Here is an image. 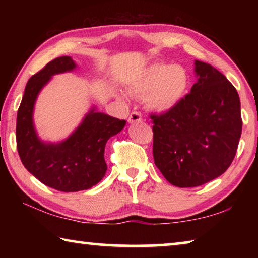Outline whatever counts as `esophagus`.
Here are the masks:
<instances>
[{"label": "esophagus", "mask_w": 258, "mask_h": 258, "mask_svg": "<svg viewBox=\"0 0 258 258\" xmlns=\"http://www.w3.org/2000/svg\"><path fill=\"white\" fill-rule=\"evenodd\" d=\"M139 121H142V115L138 111H133L131 112V115L128 117V123L133 124V123H139Z\"/></svg>", "instance_id": "obj_1"}]
</instances>
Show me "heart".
I'll use <instances>...</instances> for the list:
<instances>
[{"mask_svg": "<svg viewBox=\"0 0 258 258\" xmlns=\"http://www.w3.org/2000/svg\"><path fill=\"white\" fill-rule=\"evenodd\" d=\"M128 89L156 111L175 108L187 93L189 75L180 64L154 63L131 78Z\"/></svg>", "mask_w": 258, "mask_h": 258, "instance_id": "heart-1", "label": "heart"}]
</instances>
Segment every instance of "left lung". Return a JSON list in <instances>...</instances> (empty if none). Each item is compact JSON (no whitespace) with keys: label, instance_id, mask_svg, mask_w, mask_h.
Instances as JSON below:
<instances>
[{"label":"left lung","instance_id":"1","mask_svg":"<svg viewBox=\"0 0 258 258\" xmlns=\"http://www.w3.org/2000/svg\"><path fill=\"white\" fill-rule=\"evenodd\" d=\"M197 83L171 110L151 113L154 160L178 187L199 186L230 167L241 137L240 99L223 74L195 61Z\"/></svg>","mask_w":258,"mask_h":258}]
</instances>
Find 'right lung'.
I'll list each match as a JSON object with an SVG mask.
<instances>
[{
	"label": "right lung",
	"instance_id": "1",
	"mask_svg": "<svg viewBox=\"0 0 258 258\" xmlns=\"http://www.w3.org/2000/svg\"><path fill=\"white\" fill-rule=\"evenodd\" d=\"M71 56H60L29 78L17 113V149L26 169L43 184L62 192L87 190L102 180L107 171L104 147L124 128L120 120L95 108L84 117L71 137L59 143H44L33 124L37 94L55 74L74 71Z\"/></svg>",
	"mask_w": 258,
	"mask_h": 258
}]
</instances>
